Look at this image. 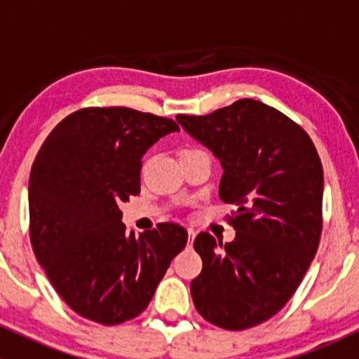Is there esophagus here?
I'll list each match as a JSON object with an SVG mask.
<instances>
[{
	"instance_id": "obj_1",
	"label": "esophagus",
	"mask_w": 359,
	"mask_h": 359,
	"mask_svg": "<svg viewBox=\"0 0 359 359\" xmlns=\"http://www.w3.org/2000/svg\"><path fill=\"white\" fill-rule=\"evenodd\" d=\"M187 236H189V243H187V245L191 247V245H193V241H194V238H196V233H194L193 229H189V231H187Z\"/></svg>"
}]
</instances>
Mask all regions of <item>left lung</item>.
<instances>
[{
  "mask_svg": "<svg viewBox=\"0 0 359 359\" xmlns=\"http://www.w3.org/2000/svg\"><path fill=\"white\" fill-rule=\"evenodd\" d=\"M220 161L219 196L236 205V238L200 233L203 271L191 281L198 313L226 330L264 323L290 300L321 234L323 166L313 140L274 107L236 100L206 116H177Z\"/></svg>",
  "mask_w": 359,
  "mask_h": 359,
  "instance_id": "1",
  "label": "left lung"
}]
</instances>
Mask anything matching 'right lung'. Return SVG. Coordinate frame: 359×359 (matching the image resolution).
Masks as SVG:
<instances>
[{
    "instance_id": "obj_1",
    "label": "right lung",
    "mask_w": 359,
    "mask_h": 359,
    "mask_svg": "<svg viewBox=\"0 0 359 359\" xmlns=\"http://www.w3.org/2000/svg\"><path fill=\"white\" fill-rule=\"evenodd\" d=\"M175 121L128 107H90L64 118L29 177L36 259L74 313L102 325L139 316L187 231L159 224L126 233L119 205L140 193L142 156Z\"/></svg>"
}]
</instances>
